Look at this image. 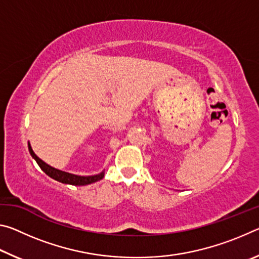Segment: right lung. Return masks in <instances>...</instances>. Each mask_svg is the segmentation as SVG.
Here are the masks:
<instances>
[{
	"label": "right lung",
	"mask_w": 259,
	"mask_h": 259,
	"mask_svg": "<svg viewBox=\"0 0 259 259\" xmlns=\"http://www.w3.org/2000/svg\"><path fill=\"white\" fill-rule=\"evenodd\" d=\"M28 151L33 159L36 161L38 166L42 169V171H45L48 176L51 177L52 179H55V181L60 182L63 184H69V185H75V186L89 185V184H93V183L100 181V179H103L105 176V171H102L97 175H93V176H80V175L69 174L66 171H63V170L56 169V168H54V166H51L48 163H46L45 161L41 160L40 157L35 154L32 146H30L29 142H28Z\"/></svg>",
	"instance_id": "1"
}]
</instances>
